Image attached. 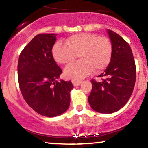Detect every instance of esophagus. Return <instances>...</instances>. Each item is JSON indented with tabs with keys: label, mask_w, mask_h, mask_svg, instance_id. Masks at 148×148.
I'll use <instances>...</instances> for the list:
<instances>
[{
	"label": "esophagus",
	"mask_w": 148,
	"mask_h": 148,
	"mask_svg": "<svg viewBox=\"0 0 148 148\" xmlns=\"http://www.w3.org/2000/svg\"><path fill=\"white\" fill-rule=\"evenodd\" d=\"M72 84H73V85H74V86H78L81 84V81H72Z\"/></svg>",
	"instance_id": "34e87169"
}]
</instances>
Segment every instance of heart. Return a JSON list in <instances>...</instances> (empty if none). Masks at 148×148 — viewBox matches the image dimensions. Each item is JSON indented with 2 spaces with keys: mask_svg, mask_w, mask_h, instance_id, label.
I'll return each instance as SVG.
<instances>
[{
  "mask_svg": "<svg viewBox=\"0 0 148 148\" xmlns=\"http://www.w3.org/2000/svg\"><path fill=\"white\" fill-rule=\"evenodd\" d=\"M66 45L58 42L52 49V56L58 63L68 64L74 62L79 55V62L69 64L64 69L67 79L81 80L95 72L103 70L111 59V42L106 37L96 34L81 33L69 37Z\"/></svg>",
  "mask_w": 148,
  "mask_h": 148,
  "instance_id": "heart-1",
  "label": "heart"
}]
</instances>
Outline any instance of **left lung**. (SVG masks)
<instances>
[{
	"instance_id": "obj_1",
	"label": "left lung",
	"mask_w": 148,
	"mask_h": 148,
	"mask_svg": "<svg viewBox=\"0 0 148 148\" xmlns=\"http://www.w3.org/2000/svg\"><path fill=\"white\" fill-rule=\"evenodd\" d=\"M111 41V62L102 74L101 81L91 80L92 89L88 102L93 110L101 113L118 111L126 104L136 82L135 61L130 45L113 30H107Z\"/></svg>"
}]
</instances>
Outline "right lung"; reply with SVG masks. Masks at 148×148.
I'll return each mask as SVG.
<instances>
[{"label": "right lung", "mask_w": 148, "mask_h": 148, "mask_svg": "<svg viewBox=\"0 0 148 148\" xmlns=\"http://www.w3.org/2000/svg\"><path fill=\"white\" fill-rule=\"evenodd\" d=\"M56 36L37 35L20 53L17 68L23 99L37 113L50 118L67 111L74 87L70 81H58L62 71L52 56Z\"/></svg>", "instance_id": "right-lung-1"}]
</instances>
